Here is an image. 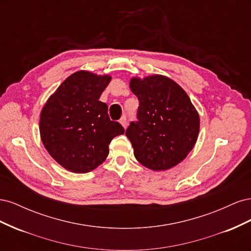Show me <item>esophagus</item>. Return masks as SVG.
Instances as JSON below:
<instances>
[{
  "label": "esophagus",
  "instance_id": "1",
  "mask_svg": "<svg viewBox=\"0 0 251 251\" xmlns=\"http://www.w3.org/2000/svg\"><path fill=\"white\" fill-rule=\"evenodd\" d=\"M119 123H120V125L123 126L125 128L126 127V126H127V120H126V117H123V118H121V119L119 120Z\"/></svg>",
  "mask_w": 251,
  "mask_h": 251
}]
</instances>
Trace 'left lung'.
Returning <instances> with one entry per match:
<instances>
[{"mask_svg":"<svg viewBox=\"0 0 251 251\" xmlns=\"http://www.w3.org/2000/svg\"><path fill=\"white\" fill-rule=\"evenodd\" d=\"M132 92L137 96L138 121L126 131L134 156L153 171H165L184 160L195 147L200 118L185 91L163 75L133 77Z\"/></svg>","mask_w":251,"mask_h":251,"instance_id":"8db88e82","label":"left lung"}]
</instances>
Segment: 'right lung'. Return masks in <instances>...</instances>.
I'll use <instances>...</instances> for the list:
<instances>
[{"instance_id": "obj_1", "label": "right lung", "mask_w": 251, "mask_h": 251, "mask_svg": "<svg viewBox=\"0 0 251 251\" xmlns=\"http://www.w3.org/2000/svg\"><path fill=\"white\" fill-rule=\"evenodd\" d=\"M110 75L77 71L66 78L41 112L40 133L50 156L72 173L95 170L109 155V144L125 128L110 119L100 100Z\"/></svg>"}]
</instances>
